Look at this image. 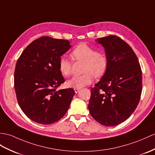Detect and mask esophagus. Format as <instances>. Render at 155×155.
I'll list each match as a JSON object with an SVG mask.
<instances>
[{
	"label": "esophagus",
	"instance_id": "obj_1",
	"mask_svg": "<svg viewBox=\"0 0 155 155\" xmlns=\"http://www.w3.org/2000/svg\"><path fill=\"white\" fill-rule=\"evenodd\" d=\"M74 91H75V93H78L79 92V91H80V89L74 88Z\"/></svg>",
	"mask_w": 155,
	"mask_h": 155
}]
</instances>
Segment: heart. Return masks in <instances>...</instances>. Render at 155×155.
Here are the masks:
<instances>
[{
	"instance_id": "obj_1",
	"label": "heart",
	"mask_w": 155,
	"mask_h": 155,
	"mask_svg": "<svg viewBox=\"0 0 155 155\" xmlns=\"http://www.w3.org/2000/svg\"><path fill=\"white\" fill-rule=\"evenodd\" d=\"M71 56L76 61L84 62L83 74L76 75L67 82L71 87L81 88L90 84L94 76L101 78L106 72L108 66V59L103 52L97 51L95 48L85 43L78 45L71 52ZM58 68L60 73L68 77L72 71V62L65 56H61L58 61Z\"/></svg>"
}]
</instances>
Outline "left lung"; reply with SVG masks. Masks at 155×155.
<instances>
[{
	"mask_svg": "<svg viewBox=\"0 0 155 155\" xmlns=\"http://www.w3.org/2000/svg\"><path fill=\"white\" fill-rule=\"evenodd\" d=\"M108 59L106 72L91 89L89 110L105 126L118 125L134 112L142 92V71L136 54L116 35L97 39Z\"/></svg>",
	"mask_w": 155,
	"mask_h": 155,
	"instance_id": "1",
	"label": "left lung"
}]
</instances>
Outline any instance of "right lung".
I'll use <instances>...</instances> for the list:
<instances>
[{
	"instance_id": "add662e5",
	"label": "right lung",
	"mask_w": 155,
	"mask_h": 155,
	"mask_svg": "<svg viewBox=\"0 0 155 155\" xmlns=\"http://www.w3.org/2000/svg\"><path fill=\"white\" fill-rule=\"evenodd\" d=\"M71 47L65 39L41 37L25 48L14 71L19 106L33 122L49 125L65 115L75 94L72 88L58 90L65 81L59 59Z\"/></svg>"
}]
</instances>
